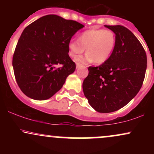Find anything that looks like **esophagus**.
Returning <instances> with one entry per match:
<instances>
[{"label":"esophagus","instance_id":"obj_1","mask_svg":"<svg viewBox=\"0 0 154 154\" xmlns=\"http://www.w3.org/2000/svg\"><path fill=\"white\" fill-rule=\"evenodd\" d=\"M82 63H76V66H77V68H78L79 66H82Z\"/></svg>","mask_w":154,"mask_h":154}]
</instances>
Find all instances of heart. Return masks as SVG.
I'll use <instances>...</instances> for the list:
<instances>
[{
    "mask_svg": "<svg viewBox=\"0 0 154 154\" xmlns=\"http://www.w3.org/2000/svg\"><path fill=\"white\" fill-rule=\"evenodd\" d=\"M115 33L111 29H93L82 32L78 39H72L69 43V55L75 58L82 54L86 48L85 57H77L80 62H94L102 64L110 59L116 46Z\"/></svg>",
    "mask_w": 154,
    "mask_h": 154,
    "instance_id": "obj_1",
    "label": "heart"
}]
</instances>
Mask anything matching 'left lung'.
<instances>
[{
  "instance_id": "1",
  "label": "left lung",
  "mask_w": 154,
  "mask_h": 154,
  "mask_svg": "<svg viewBox=\"0 0 154 154\" xmlns=\"http://www.w3.org/2000/svg\"><path fill=\"white\" fill-rule=\"evenodd\" d=\"M105 26L115 33V48L106 62L88 67L82 83L85 96L100 113L127 105L142 87L147 67L146 51L131 31L121 25Z\"/></svg>"
}]
</instances>
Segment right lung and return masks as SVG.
I'll use <instances>...</instances> for the list:
<instances>
[{
	"instance_id": "obj_1",
	"label": "right lung",
	"mask_w": 154,
	"mask_h": 154,
	"mask_svg": "<svg viewBox=\"0 0 154 154\" xmlns=\"http://www.w3.org/2000/svg\"><path fill=\"white\" fill-rule=\"evenodd\" d=\"M83 27L76 21L51 14L24 29L12 60L16 81L24 94L35 100H46L62 88L76 69L68 54L69 43Z\"/></svg>"
}]
</instances>
